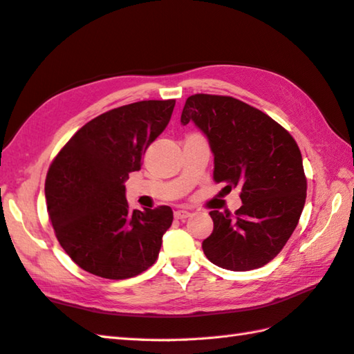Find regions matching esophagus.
<instances>
[{
    "label": "esophagus",
    "mask_w": 354,
    "mask_h": 354,
    "mask_svg": "<svg viewBox=\"0 0 354 354\" xmlns=\"http://www.w3.org/2000/svg\"><path fill=\"white\" fill-rule=\"evenodd\" d=\"M192 213L189 212V209H176L175 212V219H179V221H183V219H187V217H189Z\"/></svg>",
    "instance_id": "34e87169"
}]
</instances>
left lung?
I'll list each match as a JSON object with an SVG mask.
<instances>
[{"label": "left lung", "mask_w": 354, "mask_h": 354, "mask_svg": "<svg viewBox=\"0 0 354 354\" xmlns=\"http://www.w3.org/2000/svg\"><path fill=\"white\" fill-rule=\"evenodd\" d=\"M194 122L214 153V183L240 190L243 205L209 212L214 228L202 250L216 266L251 270L277 257L297 228L307 179L297 141L265 112L230 95L194 94L181 123Z\"/></svg>", "instance_id": "1"}]
</instances>
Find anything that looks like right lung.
Returning a JSON list of instances; mask_svg holds the SVG:
<instances>
[{"instance_id": "1", "label": "right lung", "mask_w": 354, "mask_h": 354, "mask_svg": "<svg viewBox=\"0 0 354 354\" xmlns=\"http://www.w3.org/2000/svg\"><path fill=\"white\" fill-rule=\"evenodd\" d=\"M176 100H142L93 118L59 150L45 179L56 239L86 272L124 280L145 272L161 250L173 212L129 208L124 181L165 126Z\"/></svg>"}]
</instances>
